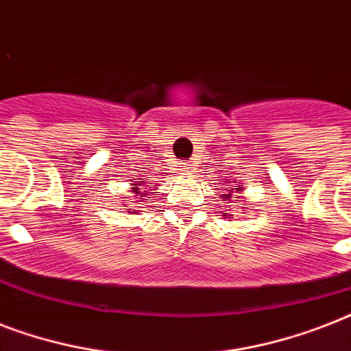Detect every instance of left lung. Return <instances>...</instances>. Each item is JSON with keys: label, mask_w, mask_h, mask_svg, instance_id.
<instances>
[{"label": "left lung", "mask_w": 351, "mask_h": 351, "mask_svg": "<svg viewBox=\"0 0 351 351\" xmlns=\"http://www.w3.org/2000/svg\"><path fill=\"white\" fill-rule=\"evenodd\" d=\"M233 189H237V191H244V189H242L240 186H233V187H228V191H226V195H222V197H224L226 200H230L231 195H233ZM224 217H226V215H224Z\"/></svg>", "instance_id": "8db88e82"}]
</instances>
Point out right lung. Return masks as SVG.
<instances>
[{
    "instance_id": "obj_1",
    "label": "right lung",
    "mask_w": 351,
    "mask_h": 351,
    "mask_svg": "<svg viewBox=\"0 0 351 351\" xmlns=\"http://www.w3.org/2000/svg\"><path fill=\"white\" fill-rule=\"evenodd\" d=\"M140 180H143V178H140ZM131 186H132L131 191L134 193V197H136V195H142V191H140V189H143V187H138V186H142V184H131ZM123 206H125V208H129V213H136V209H132V206H129V204H123Z\"/></svg>"
}]
</instances>
